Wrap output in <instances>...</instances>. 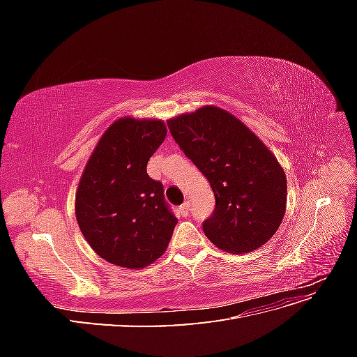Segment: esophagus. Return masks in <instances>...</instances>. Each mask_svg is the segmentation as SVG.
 I'll return each instance as SVG.
<instances>
[{"label": "esophagus", "mask_w": 357, "mask_h": 357, "mask_svg": "<svg viewBox=\"0 0 357 357\" xmlns=\"http://www.w3.org/2000/svg\"><path fill=\"white\" fill-rule=\"evenodd\" d=\"M189 211H190V202L189 201H185L181 205H180V213L183 218H188L189 215Z\"/></svg>", "instance_id": "1"}]
</instances>
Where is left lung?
I'll return each instance as SVG.
<instances>
[{"label": "left lung", "mask_w": 357, "mask_h": 357, "mask_svg": "<svg viewBox=\"0 0 357 357\" xmlns=\"http://www.w3.org/2000/svg\"><path fill=\"white\" fill-rule=\"evenodd\" d=\"M167 123L213 189L215 205L202 223L205 236L236 255L264 245L286 211L287 183L275 156L238 119L218 107H202Z\"/></svg>", "instance_id": "left-lung-1"}]
</instances>
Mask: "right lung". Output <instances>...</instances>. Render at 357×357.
Returning <instances> with one entry per match:
<instances>
[{
	"instance_id": "obj_1",
	"label": "right lung",
	"mask_w": 357,
	"mask_h": 357,
	"mask_svg": "<svg viewBox=\"0 0 357 357\" xmlns=\"http://www.w3.org/2000/svg\"><path fill=\"white\" fill-rule=\"evenodd\" d=\"M167 135L162 121L119 119L101 137L75 195L86 241L107 262L144 268L164 255L177 219L147 162Z\"/></svg>"
}]
</instances>
